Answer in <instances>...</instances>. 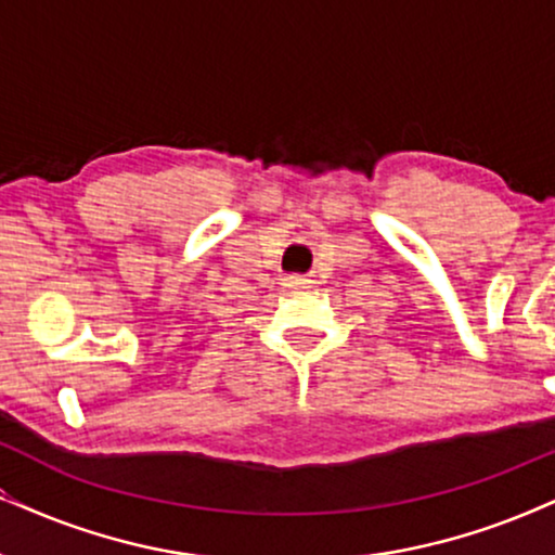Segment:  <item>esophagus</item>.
Here are the masks:
<instances>
[{"label":"esophagus","mask_w":555,"mask_h":555,"mask_svg":"<svg viewBox=\"0 0 555 555\" xmlns=\"http://www.w3.org/2000/svg\"><path fill=\"white\" fill-rule=\"evenodd\" d=\"M301 284H305V279H301V276H289V279H286V286H301Z\"/></svg>","instance_id":"obj_1"}]
</instances>
